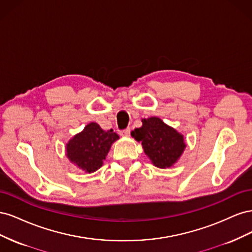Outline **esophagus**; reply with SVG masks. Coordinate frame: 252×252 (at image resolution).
Segmentation results:
<instances>
[{"instance_id":"obj_1","label":"esophagus","mask_w":252,"mask_h":252,"mask_svg":"<svg viewBox=\"0 0 252 252\" xmlns=\"http://www.w3.org/2000/svg\"><path fill=\"white\" fill-rule=\"evenodd\" d=\"M120 134L122 136H128L129 134H130V128H127V129H125V130H122L120 132Z\"/></svg>"}]
</instances>
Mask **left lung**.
Listing matches in <instances>:
<instances>
[{
	"label": "left lung",
	"mask_w": 252,
	"mask_h": 252,
	"mask_svg": "<svg viewBox=\"0 0 252 252\" xmlns=\"http://www.w3.org/2000/svg\"><path fill=\"white\" fill-rule=\"evenodd\" d=\"M151 163L158 168H170L177 163L186 148L184 135L158 118L142 119V126L131 131Z\"/></svg>",
	"instance_id": "obj_1"
}]
</instances>
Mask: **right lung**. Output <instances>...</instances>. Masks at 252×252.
<instances>
[{
  "mask_svg": "<svg viewBox=\"0 0 252 252\" xmlns=\"http://www.w3.org/2000/svg\"><path fill=\"white\" fill-rule=\"evenodd\" d=\"M119 139L112 129L103 130L97 123L91 122L67 142L66 157L82 171L93 173L103 166L111 145Z\"/></svg>",
  "mask_w": 252,
  "mask_h": 252,
  "instance_id": "right-lung-1",
  "label": "right lung"
}]
</instances>
